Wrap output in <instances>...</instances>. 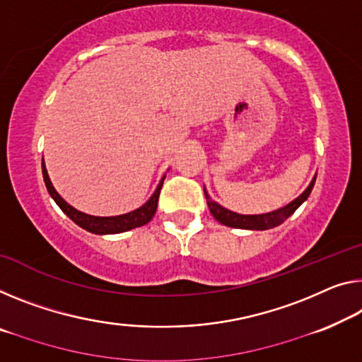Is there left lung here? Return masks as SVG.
I'll use <instances>...</instances> for the list:
<instances>
[{
  "label": "left lung",
  "instance_id": "8db88e82",
  "mask_svg": "<svg viewBox=\"0 0 362 362\" xmlns=\"http://www.w3.org/2000/svg\"><path fill=\"white\" fill-rule=\"evenodd\" d=\"M314 182H315V177L309 185V187L301 194V196H299L298 199H294L293 202L286 205V207L278 209V210H275V212H270V214H262V215L235 214V212H231V210H226L225 207H221V205L214 202L212 197H210L207 191H205V187H204V194H205V199H207L210 214H212L215 216V220H218L220 223L231 226V228H241V230H270V228L281 225L283 221L288 218V216L296 212V209L299 207V205H301L304 200L309 197V194L314 187Z\"/></svg>",
  "mask_w": 362,
  "mask_h": 362
}]
</instances>
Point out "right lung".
Masks as SVG:
<instances>
[{"label":"right lung","mask_w":362,"mask_h":362,"mask_svg":"<svg viewBox=\"0 0 362 362\" xmlns=\"http://www.w3.org/2000/svg\"><path fill=\"white\" fill-rule=\"evenodd\" d=\"M42 173H43V181H45V186L48 189L49 196L53 197L54 202L58 204V207L63 210V212L69 216V218L74 221L76 225H79L84 230L95 233V235H115V233H123L127 230H132V228L142 226L148 223L152 220V216L157 212V204L160 197V189L163 186V180L160 181L157 191L153 192V196L148 199V202L142 205L141 209L134 210V212L118 215V216H92L87 214H82L79 210H76L72 205H69L66 200L59 196V194L54 191V187L49 181L45 163L42 162Z\"/></svg>","instance_id":"add662e5"}]
</instances>
